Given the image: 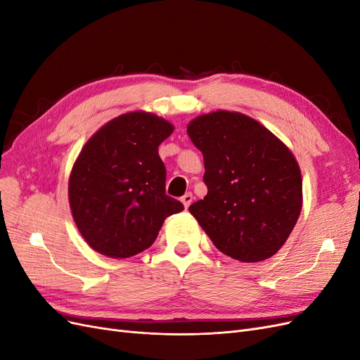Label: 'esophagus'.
<instances>
[{"instance_id":"1","label":"esophagus","mask_w":360,"mask_h":360,"mask_svg":"<svg viewBox=\"0 0 360 360\" xmlns=\"http://www.w3.org/2000/svg\"><path fill=\"white\" fill-rule=\"evenodd\" d=\"M192 201H193V195H192L191 192L184 193L183 197H181V202H183V205H184V209H188V207L192 204Z\"/></svg>"}]
</instances>
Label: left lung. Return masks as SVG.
Returning <instances> with one entry per match:
<instances>
[{
	"mask_svg": "<svg viewBox=\"0 0 360 360\" xmlns=\"http://www.w3.org/2000/svg\"><path fill=\"white\" fill-rule=\"evenodd\" d=\"M188 135L204 158V200L189 207L222 254L258 263L284 246L302 210V174L291 150L257 120L213 111Z\"/></svg>",
	"mask_w": 360,
	"mask_h": 360,
	"instance_id": "1",
	"label": "left lung"
}]
</instances>
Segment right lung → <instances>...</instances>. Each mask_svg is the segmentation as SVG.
Returning <instances> with one entry per match:
<instances>
[{
    "label": "right lung",
    "mask_w": 360,
    "mask_h": 360,
    "mask_svg": "<svg viewBox=\"0 0 360 360\" xmlns=\"http://www.w3.org/2000/svg\"><path fill=\"white\" fill-rule=\"evenodd\" d=\"M174 132L165 118L126 112L86 141L69 177L73 221L91 249L129 258L156 240L163 221L181 212L165 193L167 169L158 147Z\"/></svg>",
    "instance_id": "obj_1"
}]
</instances>
